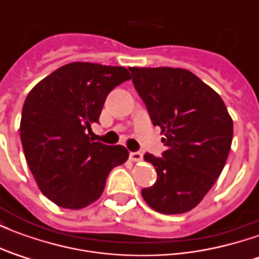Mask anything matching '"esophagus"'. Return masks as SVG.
Here are the masks:
<instances>
[{
    "label": "esophagus",
    "mask_w": 259,
    "mask_h": 259,
    "mask_svg": "<svg viewBox=\"0 0 259 259\" xmlns=\"http://www.w3.org/2000/svg\"><path fill=\"white\" fill-rule=\"evenodd\" d=\"M130 159L133 162H141L143 161V154L141 152H130Z\"/></svg>",
    "instance_id": "obj_1"
}]
</instances>
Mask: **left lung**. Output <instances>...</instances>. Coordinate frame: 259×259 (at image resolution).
<instances>
[{
	"label": "left lung",
	"mask_w": 259,
	"mask_h": 259,
	"mask_svg": "<svg viewBox=\"0 0 259 259\" xmlns=\"http://www.w3.org/2000/svg\"><path fill=\"white\" fill-rule=\"evenodd\" d=\"M133 84L161 127L163 158L147 152L157 182L141 190L154 211L185 213L200 204L228 159L233 120L217 91L187 69L130 68Z\"/></svg>",
	"instance_id": "1"
}]
</instances>
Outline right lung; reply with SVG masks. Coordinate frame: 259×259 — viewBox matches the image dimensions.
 <instances>
[{
	"instance_id": "right-lung-1",
	"label": "right lung",
	"mask_w": 259,
	"mask_h": 259,
	"mask_svg": "<svg viewBox=\"0 0 259 259\" xmlns=\"http://www.w3.org/2000/svg\"><path fill=\"white\" fill-rule=\"evenodd\" d=\"M130 79L123 66L72 62L27 94L20 140L38 189L54 204L90 205L101 197L111 169L127 161L123 146L93 143L87 130L98 123L109 91Z\"/></svg>"
}]
</instances>
